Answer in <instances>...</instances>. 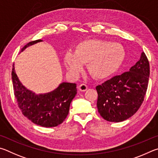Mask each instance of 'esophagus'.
I'll list each match as a JSON object with an SVG mask.
<instances>
[{"label": "esophagus", "mask_w": 158, "mask_h": 158, "mask_svg": "<svg viewBox=\"0 0 158 158\" xmlns=\"http://www.w3.org/2000/svg\"><path fill=\"white\" fill-rule=\"evenodd\" d=\"M78 89L81 92H85L87 89V86L85 84H81L80 86L78 87Z\"/></svg>", "instance_id": "1"}]
</instances>
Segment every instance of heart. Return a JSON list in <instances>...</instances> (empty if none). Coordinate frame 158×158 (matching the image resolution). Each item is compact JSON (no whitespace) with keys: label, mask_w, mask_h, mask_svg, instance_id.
I'll list each match as a JSON object with an SVG mask.
<instances>
[{"label":"heart","mask_w":158,"mask_h":158,"mask_svg":"<svg viewBox=\"0 0 158 158\" xmlns=\"http://www.w3.org/2000/svg\"><path fill=\"white\" fill-rule=\"evenodd\" d=\"M125 56V49L120 44L90 40L77 44L74 52H66L63 59L66 69L71 74L78 73L82 64H87L91 76L102 80L117 73Z\"/></svg>","instance_id":"obj_1"}]
</instances>
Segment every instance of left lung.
Wrapping results in <instances>:
<instances>
[{
    "mask_svg": "<svg viewBox=\"0 0 158 158\" xmlns=\"http://www.w3.org/2000/svg\"><path fill=\"white\" fill-rule=\"evenodd\" d=\"M150 67L145 53L129 71L116 76L96 87L97 108L105 120L121 122L135 114L148 88Z\"/></svg>",
    "mask_w": 158,
    "mask_h": 158,
    "instance_id": "1",
    "label": "left lung"
}]
</instances>
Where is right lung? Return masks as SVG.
Returning a JSON list of instances; mask_svg holds the SVG:
<instances>
[{
    "label": "right lung",
    "mask_w": 158,
    "mask_h": 158,
    "mask_svg": "<svg viewBox=\"0 0 158 158\" xmlns=\"http://www.w3.org/2000/svg\"><path fill=\"white\" fill-rule=\"evenodd\" d=\"M42 41H30L21 49ZM12 79L15 98L22 114L37 125L46 128L55 127L67 117L70 104L77 94L76 84L62 82L51 92L37 94L25 87L19 81L13 64Z\"/></svg>",
    "instance_id": "1"
}]
</instances>
